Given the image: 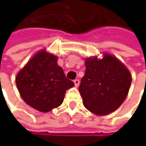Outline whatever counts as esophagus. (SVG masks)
<instances>
[{
    "instance_id": "esophagus-1",
    "label": "esophagus",
    "mask_w": 146,
    "mask_h": 146,
    "mask_svg": "<svg viewBox=\"0 0 146 146\" xmlns=\"http://www.w3.org/2000/svg\"><path fill=\"white\" fill-rule=\"evenodd\" d=\"M73 83H74L75 87H78V85H79V84H80V81H79V79H75V80L73 81Z\"/></svg>"
}]
</instances>
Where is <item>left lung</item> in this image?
I'll return each mask as SVG.
<instances>
[{
    "instance_id": "8db88e82",
    "label": "left lung",
    "mask_w": 146,
    "mask_h": 146,
    "mask_svg": "<svg viewBox=\"0 0 146 146\" xmlns=\"http://www.w3.org/2000/svg\"><path fill=\"white\" fill-rule=\"evenodd\" d=\"M85 73L79 92L83 104L96 115H107L116 111L126 99L132 77L129 69L117 57L104 54L85 59Z\"/></svg>"
}]
</instances>
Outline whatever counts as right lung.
<instances>
[{
	"label": "right lung",
	"mask_w": 146,
	"mask_h": 146,
	"mask_svg": "<svg viewBox=\"0 0 146 146\" xmlns=\"http://www.w3.org/2000/svg\"><path fill=\"white\" fill-rule=\"evenodd\" d=\"M16 84L23 100L41 112L61 106L66 90L74 86L58 66L57 56L45 50L37 52L17 74Z\"/></svg>",
	"instance_id": "add662e5"
}]
</instances>
